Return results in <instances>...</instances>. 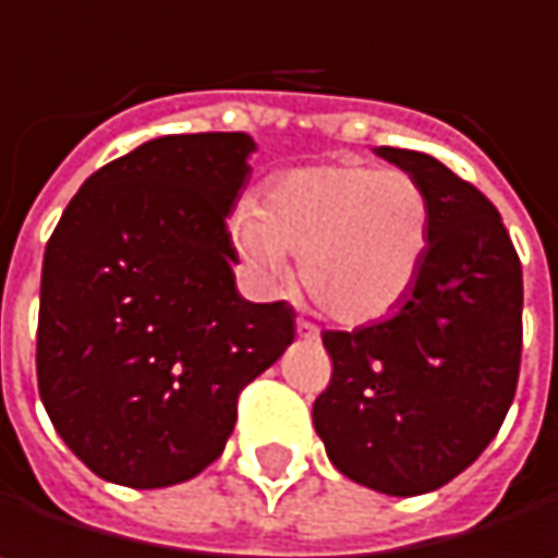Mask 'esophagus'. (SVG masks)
<instances>
[{"mask_svg": "<svg viewBox=\"0 0 558 558\" xmlns=\"http://www.w3.org/2000/svg\"><path fill=\"white\" fill-rule=\"evenodd\" d=\"M296 332H300L303 339H316V336H319L316 323H310V319H296Z\"/></svg>", "mask_w": 558, "mask_h": 558, "instance_id": "obj_1", "label": "esophagus"}]
</instances>
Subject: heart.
Here are the masks:
<instances>
[{
    "mask_svg": "<svg viewBox=\"0 0 558 558\" xmlns=\"http://www.w3.org/2000/svg\"><path fill=\"white\" fill-rule=\"evenodd\" d=\"M239 262L262 280L300 255V283L332 319L388 316L420 278L433 242V203L407 170L332 161L283 170L229 219Z\"/></svg>",
    "mask_w": 558,
    "mask_h": 558,
    "instance_id": "1",
    "label": "heart"
}]
</instances>
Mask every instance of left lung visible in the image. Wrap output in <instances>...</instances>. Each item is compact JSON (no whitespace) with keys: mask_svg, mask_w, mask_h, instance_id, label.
Listing matches in <instances>:
<instances>
[{"mask_svg":"<svg viewBox=\"0 0 558 558\" xmlns=\"http://www.w3.org/2000/svg\"><path fill=\"white\" fill-rule=\"evenodd\" d=\"M433 203V242L388 319L326 329L332 378L313 403L329 462L413 498L465 472L498 436L523 349V275L495 203L429 155L378 148Z\"/></svg>","mask_w":558,"mask_h":558,"instance_id":"obj_1","label":"left lung"}]
</instances>
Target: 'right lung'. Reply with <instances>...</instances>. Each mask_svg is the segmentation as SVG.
<instances>
[{"mask_svg":"<svg viewBox=\"0 0 558 558\" xmlns=\"http://www.w3.org/2000/svg\"><path fill=\"white\" fill-rule=\"evenodd\" d=\"M245 132L165 135L99 168L45 248L38 390L70 452L168 488L226 449L239 393L293 342L290 303L239 293L226 216Z\"/></svg>","mask_w":558,"mask_h":558,"instance_id":"right-lung-1","label":"right lung"}]
</instances>
